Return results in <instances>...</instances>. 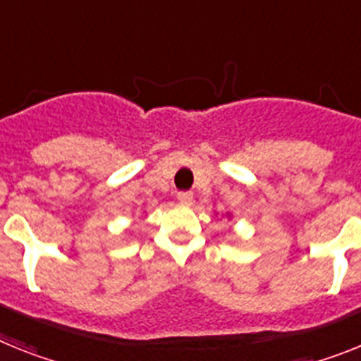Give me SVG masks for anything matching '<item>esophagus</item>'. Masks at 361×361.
Returning a JSON list of instances; mask_svg holds the SVG:
<instances>
[{
	"label": "esophagus",
	"instance_id": "esophagus-1",
	"mask_svg": "<svg viewBox=\"0 0 361 361\" xmlns=\"http://www.w3.org/2000/svg\"><path fill=\"white\" fill-rule=\"evenodd\" d=\"M192 200H195L192 192H178V202H180V204L190 205L192 204Z\"/></svg>",
	"mask_w": 361,
	"mask_h": 361
}]
</instances>
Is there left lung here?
Listing matches in <instances>:
<instances>
[{
    "mask_svg": "<svg viewBox=\"0 0 361 361\" xmlns=\"http://www.w3.org/2000/svg\"><path fill=\"white\" fill-rule=\"evenodd\" d=\"M226 216H227V218H229V216H231V214H229V213H226Z\"/></svg>",
    "mask_w": 361,
    "mask_h": 361,
    "instance_id": "8db88e82",
    "label": "left lung"
}]
</instances>
